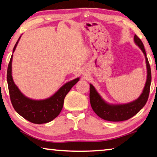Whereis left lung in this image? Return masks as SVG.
I'll return each mask as SVG.
<instances>
[{"mask_svg":"<svg viewBox=\"0 0 157 157\" xmlns=\"http://www.w3.org/2000/svg\"><path fill=\"white\" fill-rule=\"evenodd\" d=\"M134 42L143 52L145 57L147 79L140 95L132 102L126 104H112L107 102L102 98L95 87L90 83V102L92 109L101 119L109 121H123L136 115L143 108L147 101L150 88L151 75V69L147 57L144 45L141 40L134 36Z\"/></svg>","mask_w":157,"mask_h":157,"instance_id":"obj_1","label":"left lung"}]
</instances>
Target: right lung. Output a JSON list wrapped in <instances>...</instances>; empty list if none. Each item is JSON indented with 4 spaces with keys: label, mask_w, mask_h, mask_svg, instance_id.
<instances>
[{
    "label": "right lung",
    "mask_w": 157,
    "mask_h": 157,
    "mask_svg": "<svg viewBox=\"0 0 157 157\" xmlns=\"http://www.w3.org/2000/svg\"><path fill=\"white\" fill-rule=\"evenodd\" d=\"M21 36L19 38L13 48V55L10 60L8 72H7V81H8L11 102L14 110L29 121L36 124H45L51 121L59 114L63 107L65 96L71 90L72 87L79 81L80 78L78 77L70 81L67 82L62 87H60L59 90L56 91L53 95L48 98L43 100H34L26 97L14 83L12 75V62H13V53L20 41Z\"/></svg>",
    "instance_id": "right-lung-1"
}]
</instances>
